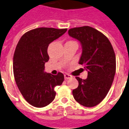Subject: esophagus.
Instances as JSON below:
<instances>
[{
  "mask_svg": "<svg viewBox=\"0 0 129 129\" xmlns=\"http://www.w3.org/2000/svg\"><path fill=\"white\" fill-rule=\"evenodd\" d=\"M64 79L67 80V79H70V78H72V76H71V75H69V74H65L64 75Z\"/></svg>",
  "mask_w": 129,
  "mask_h": 129,
  "instance_id": "34e87169",
  "label": "esophagus"
}]
</instances>
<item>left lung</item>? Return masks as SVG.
I'll list each match as a JSON object with an SVG mask.
<instances>
[{
    "label": "left lung",
    "mask_w": 129,
    "mask_h": 129,
    "mask_svg": "<svg viewBox=\"0 0 129 129\" xmlns=\"http://www.w3.org/2000/svg\"><path fill=\"white\" fill-rule=\"evenodd\" d=\"M68 33L81 44L78 63L88 72L86 79L76 77L78 86L72 95L83 106L93 107L105 98L112 85L116 71L114 50L106 36L90 26L71 28Z\"/></svg>",
    "instance_id": "8db88e82"
}]
</instances>
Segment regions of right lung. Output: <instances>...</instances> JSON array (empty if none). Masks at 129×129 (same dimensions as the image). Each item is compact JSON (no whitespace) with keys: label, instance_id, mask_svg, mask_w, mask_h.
Listing matches in <instances>:
<instances>
[{"label":"right lung","instance_id":"right-lung-1","mask_svg":"<svg viewBox=\"0 0 129 129\" xmlns=\"http://www.w3.org/2000/svg\"><path fill=\"white\" fill-rule=\"evenodd\" d=\"M67 29L39 27L24 34L19 40L13 58L16 83L29 104L43 107L51 103L56 92L54 88L64 81V75L45 72V63L49 57V45L67 31Z\"/></svg>","mask_w":129,"mask_h":129}]
</instances>
